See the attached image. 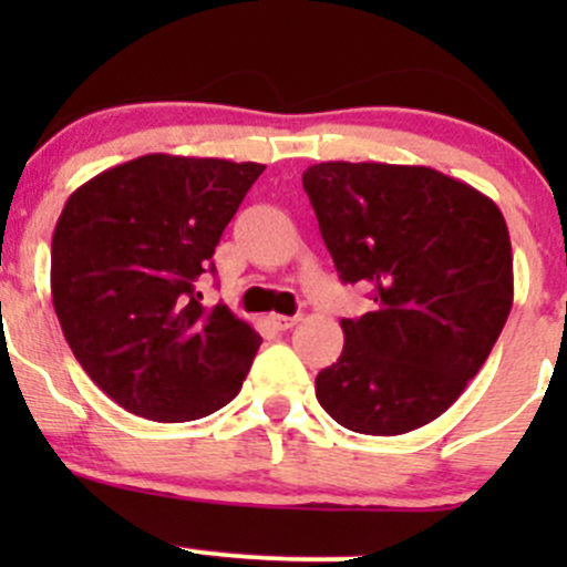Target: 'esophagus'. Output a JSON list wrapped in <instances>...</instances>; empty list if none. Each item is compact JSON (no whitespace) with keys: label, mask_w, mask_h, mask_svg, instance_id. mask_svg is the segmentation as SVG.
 I'll list each match as a JSON object with an SVG mask.
<instances>
[{"label":"esophagus","mask_w":567,"mask_h":567,"mask_svg":"<svg viewBox=\"0 0 567 567\" xmlns=\"http://www.w3.org/2000/svg\"><path fill=\"white\" fill-rule=\"evenodd\" d=\"M268 323L274 326V329L277 331H288V329H293L296 323H299V318H290V316H277V312H274V316H268Z\"/></svg>","instance_id":"esophagus-1"}]
</instances>
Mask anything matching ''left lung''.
Listing matches in <instances>:
<instances>
[{
  "label": "left lung",
  "instance_id": "1",
  "mask_svg": "<svg viewBox=\"0 0 567 567\" xmlns=\"http://www.w3.org/2000/svg\"><path fill=\"white\" fill-rule=\"evenodd\" d=\"M301 181L340 279L375 301L340 320L346 346L318 373V403L348 431H416L461 398L511 316L505 216L431 167L323 162Z\"/></svg>",
  "mask_w": 567,
  "mask_h": 567
}]
</instances>
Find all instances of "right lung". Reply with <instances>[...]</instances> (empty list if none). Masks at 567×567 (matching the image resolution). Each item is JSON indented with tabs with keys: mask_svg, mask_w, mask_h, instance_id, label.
Segmentation results:
<instances>
[{
	"mask_svg": "<svg viewBox=\"0 0 567 567\" xmlns=\"http://www.w3.org/2000/svg\"><path fill=\"white\" fill-rule=\"evenodd\" d=\"M262 164L151 153L90 177L51 238V301L84 373L125 411L192 422L241 392L260 334L197 282Z\"/></svg>",
	"mask_w": 567,
	"mask_h": 567,
	"instance_id": "obj_1",
	"label": "right lung"
}]
</instances>
